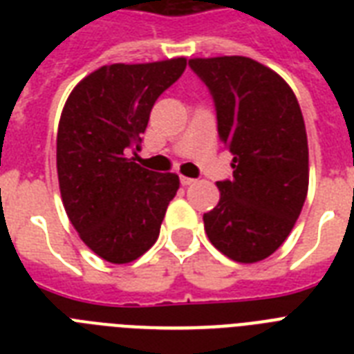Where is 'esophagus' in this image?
I'll return each mask as SVG.
<instances>
[{
    "label": "esophagus",
    "instance_id": "esophagus-1",
    "mask_svg": "<svg viewBox=\"0 0 354 354\" xmlns=\"http://www.w3.org/2000/svg\"><path fill=\"white\" fill-rule=\"evenodd\" d=\"M180 182H182V185H185V187H187V185H191V183H194V180H193V178L182 176V178H180Z\"/></svg>",
    "mask_w": 354,
    "mask_h": 354
}]
</instances>
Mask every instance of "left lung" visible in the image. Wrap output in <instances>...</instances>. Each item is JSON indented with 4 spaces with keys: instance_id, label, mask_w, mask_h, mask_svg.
Segmentation results:
<instances>
[{
    "instance_id": "left-lung-1",
    "label": "left lung",
    "mask_w": 354,
    "mask_h": 354,
    "mask_svg": "<svg viewBox=\"0 0 354 354\" xmlns=\"http://www.w3.org/2000/svg\"><path fill=\"white\" fill-rule=\"evenodd\" d=\"M209 88L218 136L233 154V178L204 213L211 244L236 263L270 257L290 235L308 191L301 108L279 75L248 57L191 58Z\"/></svg>"
}]
</instances>
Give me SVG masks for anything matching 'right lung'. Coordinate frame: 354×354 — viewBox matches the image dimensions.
Here are the masks:
<instances>
[{"mask_svg":"<svg viewBox=\"0 0 354 354\" xmlns=\"http://www.w3.org/2000/svg\"><path fill=\"white\" fill-rule=\"evenodd\" d=\"M187 58L110 64L80 80L64 104L57 171L64 209L91 252L113 264L141 257L160 235L178 174L138 165L150 110Z\"/></svg>","mask_w":354,"mask_h":354,"instance_id":"add662e5","label":"right lung"}]
</instances>
